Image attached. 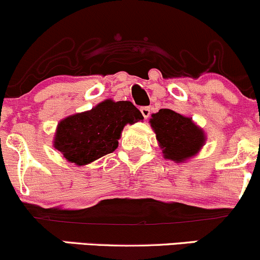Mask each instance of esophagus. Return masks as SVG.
Listing matches in <instances>:
<instances>
[{
	"mask_svg": "<svg viewBox=\"0 0 260 260\" xmlns=\"http://www.w3.org/2000/svg\"><path fill=\"white\" fill-rule=\"evenodd\" d=\"M141 113L145 117V119H147V118L151 115V109H149V107H142V108H141Z\"/></svg>",
	"mask_w": 260,
	"mask_h": 260,
	"instance_id": "34e87169",
	"label": "esophagus"
}]
</instances>
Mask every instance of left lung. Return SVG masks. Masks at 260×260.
Returning a JSON list of instances; mask_svg holds the SVG:
<instances>
[{"label": "left lung", "mask_w": 260, "mask_h": 260, "mask_svg": "<svg viewBox=\"0 0 260 260\" xmlns=\"http://www.w3.org/2000/svg\"><path fill=\"white\" fill-rule=\"evenodd\" d=\"M156 140L166 159L183 164L200 152L206 135L192 118L176 113L172 109H159L149 119Z\"/></svg>", "instance_id": "1"}]
</instances>
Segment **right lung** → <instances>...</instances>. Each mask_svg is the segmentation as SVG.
<instances>
[{
	"label": "right lung",
	"instance_id": "obj_1",
	"mask_svg": "<svg viewBox=\"0 0 260 260\" xmlns=\"http://www.w3.org/2000/svg\"><path fill=\"white\" fill-rule=\"evenodd\" d=\"M142 119L132 102L106 99L90 111L60 120L52 145L68 162L84 166L114 152L124 125Z\"/></svg>",
	"mask_w": 260,
	"mask_h": 260
}]
</instances>
